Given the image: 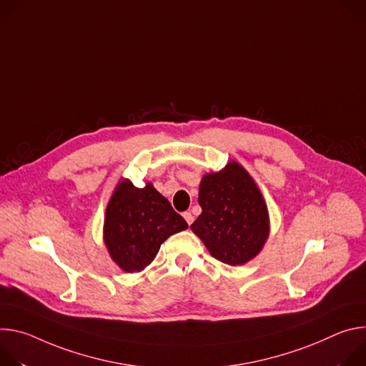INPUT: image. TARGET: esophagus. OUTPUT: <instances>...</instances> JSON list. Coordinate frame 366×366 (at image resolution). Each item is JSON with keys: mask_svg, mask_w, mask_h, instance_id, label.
Here are the masks:
<instances>
[{"mask_svg": "<svg viewBox=\"0 0 366 366\" xmlns=\"http://www.w3.org/2000/svg\"><path fill=\"white\" fill-rule=\"evenodd\" d=\"M183 218L186 219V222H187L189 225H192V222H193V219H194L190 212H184V214H183Z\"/></svg>", "mask_w": 366, "mask_h": 366, "instance_id": "1", "label": "esophagus"}]
</instances>
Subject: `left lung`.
Here are the masks:
<instances>
[{"instance_id":"1","label":"left lung","mask_w":366,"mask_h":366,"mask_svg":"<svg viewBox=\"0 0 366 366\" xmlns=\"http://www.w3.org/2000/svg\"><path fill=\"white\" fill-rule=\"evenodd\" d=\"M197 200L202 214L190 229L212 257L239 266L263 250L270 232L266 200L254 179L237 161L204 174Z\"/></svg>"}]
</instances>
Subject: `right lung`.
I'll use <instances>...</instances> for the list:
<instances>
[{"label":"right lung","instance_id":"add662e5","mask_svg":"<svg viewBox=\"0 0 366 366\" xmlns=\"http://www.w3.org/2000/svg\"><path fill=\"white\" fill-rule=\"evenodd\" d=\"M187 222L151 182L137 187L122 177L106 207L103 241L112 260L127 273L142 272L170 235Z\"/></svg>","mask_w":366,"mask_h":366}]
</instances>
